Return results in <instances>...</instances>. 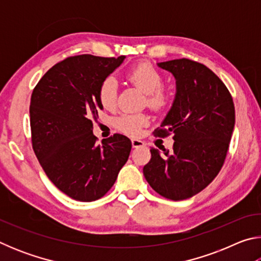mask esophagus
<instances>
[{"mask_svg": "<svg viewBox=\"0 0 261 261\" xmlns=\"http://www.w3.org/2000/svg\"><path fill=\"white\" fill-rule=\"evenodd\" d=\"M131 144L134 148H138V147H141L145 145L144 141H141L140 139H131Z\"/></svg>", "mask_w": 261, "mask_h": 261, "instance_id": "1", "label": "esophagus"}]
</instances>
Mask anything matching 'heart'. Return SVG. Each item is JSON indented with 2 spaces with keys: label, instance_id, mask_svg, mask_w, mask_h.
Instances as JSON below:
<instances>
[{
  "label": "heart",
  "instance_id": "b5f03b06",
  "mask_svg": "<svg viewBox=\"0 0 261 261\" xmlns=\"http://www.w3.org/2000/svg\"><path fill=\"white\" fill-rule=\"evenodd\" d=\"M127 81L146 94V105L154 112H161L171 102L170 91L162 86L163 76L148 62H141L126 74ZM99 102L105 109L113 110L117 105V83L107 77L101 83L98 92ZM148 124L145 114H123L117 118V129L129 136H138L141 127Z\"/></svg>",
  "mask_w": 261,
  "mask_h": 261
}]
</instances>
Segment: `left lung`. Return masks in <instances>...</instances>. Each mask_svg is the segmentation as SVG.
<instances>
[{"instance_id":"1","label":"left lung","mask_w":261,"mask_h":261,"mask_svg":"<svg viewBox=\"0 0 261 261\" xmlns=\"http://www.w3.org/2000/svg\"><path fill=\"white\" fill-rule=\"evenodd\" d=\"M174 74V103L160 127L161 138L174 135L173 149L151 148L144 167L154 191L170 200H184L204 190L219 174L235 126L230 92L206 65L188 59L158 63Z\"/></svg>"}]
</instances>
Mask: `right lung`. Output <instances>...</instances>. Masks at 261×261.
<instances>
[{
	"instance_id": "1",
	"label": "right lung",
	"mask_w": 261,
	"mask_h": 261,
	"mask_svg": "<svg viewBox=\"0 0 261 261\" xmlns=\"http://www.w3.org/2000/svg\"><path fill=\"white\" fill-rule=\"evenodd\" d=\"M125 56L68 57L43 74L30 105L32 146L55 187L78 201L100 199L113 187L131 152V141L115 134L101 144L93 135L99 87Z\"/></svg>"
}]
</instances>
